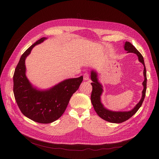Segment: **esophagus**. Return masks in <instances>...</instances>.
Listing matches in <instances>:
<instances>
[{"instance_id": "34e87169", "label": "esophagus", "mask_w": 159, "mask_h": 159, "mask_svg": "<svg viewBox=\"0 0 159 159\" xmlns=\"http://www.w3.org/2000/svg\"><path fill=\"white\" fill-rule=\"evenodd\" d=\"M83 77H84V80H89V74L88 73H85L84 74V76H83Z\"/></svg>"}]
</instances>
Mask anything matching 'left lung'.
Segmentation results:
<instances>
[{
	"label": "left lung",
	"mask_w": 159,
	"mask_h": 159,
	"mask_svg": "<svg viewBox=\"0 0 159 159\" xmlns=\"http://www.w3.org/2000/svg\"><path fill=\"white\" fill-rule=\"evenodd\" d=\"M124 49L128 52V53H133L136 54L138 57L139 62L144 65L143 73L144 80L143 82L144 89L143 91H142V97L139 103H137L132 110L128 111H115L106 108L101 102V98L103 92L102 85L98 81L97 71L95 70L91 71V79L92 80V82L91 83V84L92 85V92H91V103L93 104L95 111L100 117L107 122L112 123H122L131 118L133 115L136 113V112L142 106L146 95L147 77L146 70L143 57L129 42H126L124 45Z\"/></svg>",
	"instance_id": "1"
}]
</instances>
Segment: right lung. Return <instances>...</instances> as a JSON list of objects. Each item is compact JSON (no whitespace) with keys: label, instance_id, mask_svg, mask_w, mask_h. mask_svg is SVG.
Returning <instances> with one entry per match:
<instances>
[{"label":"right lung","instance_id":"add662e5","mask_svg":"<svg viewBox=\"0 0 159 159\" xmlns=\"http://www.w3.org/2000/svg\"><path fill=\"white\" fill-rule=\"evenodd\" d=\"M46 39L38 40L22 55L13 75V93L20 110L28 119L42 124L61 117L83 80L82 76L66 79L47 89H39L31 84L26 75L25 61L32 49Z\"/></svg>","mask_w":159,"mask_h":159}]
</instances>
